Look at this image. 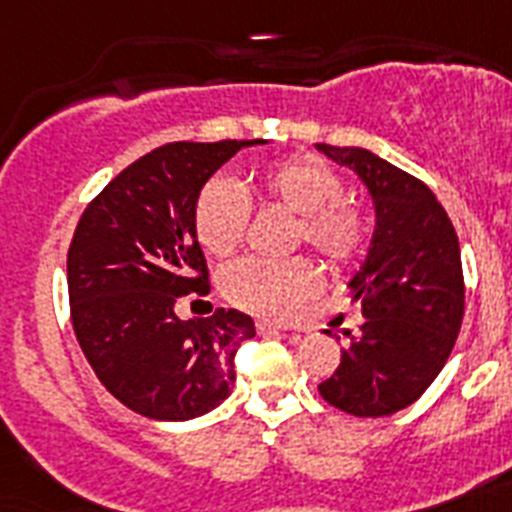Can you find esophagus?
<instances>
[{
	"label": "esophagus",
	"instance_id": "esophagus-1",
	"mask_svg": "<svg viewBox=\"0 0 512 512\" xmlns=\"http://www.w3.org/2000/svg\"><path fill=\"white\" fill-rule=\"evenodd\" d=\"M257 331H260V334H268V331H294V326L292 323L268 321V318H263V321H257Z\"/></svg>",
	"mask_w": 512,
	"mask_h": 512
}]
</instances>
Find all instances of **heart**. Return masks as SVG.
Returning <instances> with one entry per match:
<instances>
[{"instance_id": "obj_1", "label": "heart", "mask_w": 512, "mask_h": 512, "mask_svg": "<svg viewBox=\"0 0 512 512\" xmlns=\"http://www.w3.org/2000/svg\"><path fill=\"white\" fill-rule=\"evenodd\" d=\"M260 194L268 202L299 215L297 239H305L326 260L347 265L363 255L368 220L363 210L342 199V178L318 157H289L260 173ZM249 205L231 181L215 178L199 191L194 231L205 252L226 257L247 234ZM321 284V273L307 257L257 260L228 265L220 286L234 305L260 315H289Z\"/></svg>"}]
</instances>
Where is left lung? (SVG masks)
<instances>
[{
	"label": "left lung",
	"instance_id": "8db88e82",
	"mask_svg": "<svg viewBox=\"0 0 512 512\" xmlns=\"http://www.w3.org/2000/svg\"><path fill=\"white\" fill-rule=\"evenodd\" d=\"M347 165L373 199L376 228L350 281L363 307L360 334L318 384L323 400L357 418L413 405L447 363L465 310L458 234L429 186L360 147L315 144Z\"/></svg>",
	"mask_w": 512,
	"mask_h": 512
}]
</instances>
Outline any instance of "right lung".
Segmentation results:
<instances>
[{
    "instance_id": "add662e5",
    "label": "right lung",
    "mask_w": 512,
    "mask_h": 512,
    "mask_svg": "<svg viewBox=\"0 0 512 512\" xmlns=\"http://www.w3.org/2000/svg\"><path fill=\"white\" fill-rule=\"evenodd\" d=\"M252 141H173L112 178L83 210L68 249L73 331L107 392L155 421H191L234 389V355L255 336L239 310L181 321L205 297L207 263L194 231L202 186Z\"/></svg>"
}]
</instances>
